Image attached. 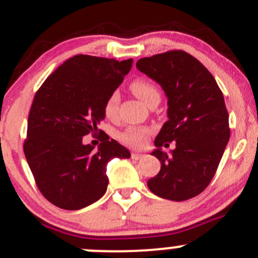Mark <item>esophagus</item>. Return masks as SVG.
Listing matches in <instances>:
<instances>
[{
    "instance_id": "1",
    "label": "esophagus",
    "mask_w": 258,
    "mask_h": 258,
    "mask_svg": "<svg viewBox=\"0 0 258 258\" xmlns=\"http://www.w3.org/2000/svg\"><path fill=\"white\" fill-rule=\"evenodd\" d=\"M131 157H132V159H141L143 157V154L142 153H138V152H132Z\"/></svg>"
}]
</instances>
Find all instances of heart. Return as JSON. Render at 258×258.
Instances as JSON below:
<instances>
[{
	"label": "heart",
	"mask_w": 258,
	"mask_h": 258,
	"mask_svg": "<svg viewBox=\"0 0 258 258\" xmlns=\"http://www.w3.org/2000/svg\"><path fill=\"white\" fill-rule=\"evenodd\" d=\"M130 89L135 96L138 97L147 106H151L154 102H159V100H161V94H159L158 89L145 79L134 80L130 85ZM118 104H120L118 93L115 91V93L110 94L104 105V113L107 118H110V120L116 118ZM148 134H150V130L145 128V127L130 126L118 135V138L122 143L130 146V147H141V146L145 145Z\"/></svg>",
	"instance_id": "heart-1"
}]
</instances>
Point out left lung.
Here are the masks:
<instances>
[{
	"instance_id": "obj_1",
	"label": "left lung",
	"mask_w": 258,
	"mask_h": 258,
	"mask_svg": "<svg viewBox=\"0 0 258 258\" xmlns=\"http://www.w3.org/2000/svg\"><path fill=\"white\" fill-rule=\"evenodd\" d=\"M136 67L161 85L168 99V121L152 152L161 162V170L147 181L148 188L173 202L197 197L213 179L229 142L224 95L207 68L183 50L142 58ZM172 140L176 148L165 154L161 146Z\"/></svg>"
}]
</instances>
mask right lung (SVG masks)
Here are the masks:
<instances>
[{
	"label": "right lung",
	"mask_w": 258,
	"mask_h": 258,
	"mask_svg": "<svg viewBox=\"0 0 258 258\" xmlns=\"http://www.w3.org/2000/svg\"><path fill=\"white\" fill-rule=\"evenodd\" d=\"M132 63L79 54L56 68L37 91L23 150L40 193L55 207L79 210L97 202L106 193L107 162L131 157L106 134L96 150L84 145L83 137L96 134L105 101Z\"/></svg>",
	"instance_id": "add662e5"
}]
</instances>
